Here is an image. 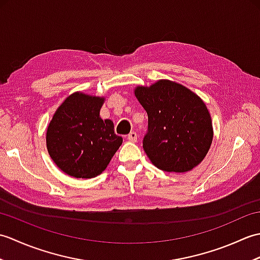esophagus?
<instances>
[{"label": "esophagus", "mask_w": 260, "mask_h": 260, "mask_svg": "<svg viewBox=\"0 0 260 260\" xmlns=\"http://www.w3.org/2000/svg\"><path fill=\"white\" fill-rule=\"evenodd\" d=\"M126 139H127V141L135 143V142H137V134L135 133V132H131V133L127 135Z\"/></svg>", "instance_id": "1"}]
</instances>
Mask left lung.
I'll return each instance as SVG.
<instances>
[{"label":"left lung","instance_id":"left-lung-1","mask_svg":"<svg viewBox=\"0 0 260 260\" xmlns=\"http://www.w3.org/2000/svg\"><path fill=\"white\" fill-rule=\"evenodd\" d=\"M135 96L147 113L143 148L151 162L165 172L176 173L201 163L213 137L211 117L201 98L170 80L137 87Z\"/></svg>","mask_w":260,"mask_h":260}]
</instances>
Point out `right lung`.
I'll list each match as a JSON object with an SVG mask.
<instances>
[{"label":"right lung","mask_w":260,"mask_h":260,"mask_svg":"<svg viewBox=\"0 0 260 260\" xmlns=\"http://www.w3.org/2000/svg\"><path fill=\"white\" fill-rule=\"evenodd\" d=\"M104 98L81 92L61 104L47 131V147L57 167L74 178L101 174L123 143L114 123L99 116Z\"/></svg>","instance_id":"right-lung-1"}]
</instances>
